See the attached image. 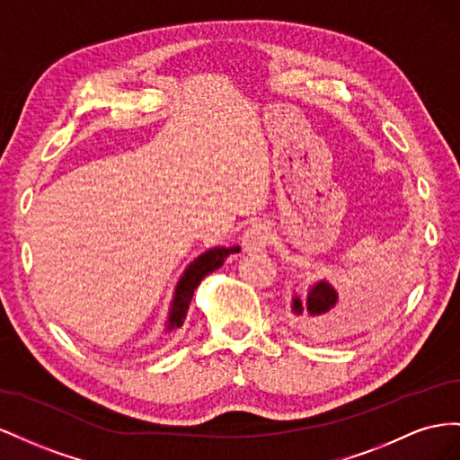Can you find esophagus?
<instances>
[{
    "mask_svg": "<svg viewBox=\"0 0 460 460\" xmlns=\"http://www.w3.org/2000/svg\"><path fill=\"white\" fill-rule=\"evenodd\" d=\"M271 241V229L266 223H254L252 227H248L243 234V246L246 251H261Z\"/></svg>",
    "mask_w": 460,
    "mask_h": 460,
    "instance_id": "obj_1",
    "label": "esophagus"
}]
</instances>
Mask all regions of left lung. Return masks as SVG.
<instances>
[{"label":"left lung","instance_id":"obj_1","mask_svg":"<svg viewBox=\"0 0 460 460\" xmlns=\"http://www.w3.org/2000/svg\"><path fill=\"white\" fill-rule=\"evenodd\" d=\"M293 322L308 333L327 335L330 332H337L347 323V316L343 310L337 308V293L335 288L320 281L310 288L308 296L293 298Z\"/></svg>","mask_w":460,"mask_h":460}]
</instances>
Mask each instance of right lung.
<instances>
[{
  "mask_svg": "<svg viewBox=\"0 0 460 460\" xmlns=\"http://www.w3.org/2000/svg\"><path fill=\"white\" fill-rule=\"evenodd\" d=\"M239 251H241L239 246L212 248V251L204 252L202 256H199L192 261L177 285L172 314H169V322H167V332H172L173 327H181L182 322H185L187 310H189V305H190L192 295H194V288L199 287V283L206 278L208 273H212L214 270L223 266V261H226V258L229 254L239 252Z\"/></svg>",
  "mask_w": 460,
  "mask_h": 460,
  "instance_id": "1",
  "label": "right lung"
}]
</instances>
